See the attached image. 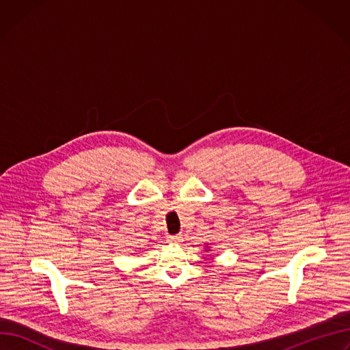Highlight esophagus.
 Returning a JSON list of instances; mask_svg holds the SVG:
<instances>
[{
  "label": "esophagus",
  "instance_id": "34e87169",
  "mask_svg": "<svg viewBox=\"0 0 350 350\" xmlns=\"http://www.w3.org/2000/svg\"><path fill=\"white\" fill-rule=\"evenodd\" d=\"M167 241L172 244H180L183 241V236L181 234H176V236H169Z\"/></svg>",
  "mask_w": 350,
  "mask_h": 350
}]
</instances>
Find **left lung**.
<instances>
[{"label": "left lung", "instance_id": "left-lung-1", "mask_svg": "<svg viewBox=\"0 0 350 350\" xmlns=\"http://www.w3.org/2000/svg\"><path fill=\"white\" fill-rule=\"evenodd\" d=\"M205 245H206V248H205V251L208 252V251H211V245L208 244V243H205Z\"/></svg>", "mask_w": 350, "mask_h": 350}]
</instances>
